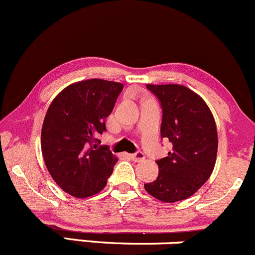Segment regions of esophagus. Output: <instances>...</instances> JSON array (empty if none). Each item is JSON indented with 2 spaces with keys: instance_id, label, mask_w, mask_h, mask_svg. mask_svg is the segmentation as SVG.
Instances as JSON below:
<instances>
[{
  "instance_id": "esophagus-1",
  "label": "esophagus",
  "mask_w": 255,
  "mask_h": 255,
  "mask_svg": "<svg viewBox=\"0 0 255 255\" xmlns=\"http://www.w3.org/2000/svg\"><path fill=\"white\" fill-rule=\"evenodd\" d=\"M129 157H130V159H133L134 162H141L145 159V155L141 152V151H138V152L129 155Z\"/></svg>"
}]
</instances>
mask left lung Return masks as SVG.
<instances>
[{
  "mask_svg": "<svg viewBox=\"0 0 255 255\" xmlns=\"http://www.w3.org/2000/svg\"><path fill=\"white\" fill-rule=\"evenodd\" d=\"M162 109L161 135L172 152L157 159L158 177L144 187L163 202L190 197L211 177L218 151L214 117L200 96L180 85H146Z\"/></svg>",
  "mask_w": 255,
  "mask_h": 255,
  "instance_id": "obj_1",
  "label": "left lung"
}]
</instances>
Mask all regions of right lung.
<instances>
[{
  "label": "right lung",
  "mask_w": 255,
  "mask_h": 255,
  "mask_svg": "<svg viewBox=\"0 0 255 255\" xmlns=\"http://www.w3.org/2000/svg\"><path fill=\"white\" fill-rule=\"evenodd\" d=\"M122 89V83L92 78L66 87L49 105L42 155L55 183L74 197L96 195L113 174L117 158L98 138Z\"/></svg>",
  "instance_id": "add662e5"
}]
</instances>
